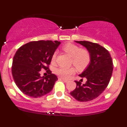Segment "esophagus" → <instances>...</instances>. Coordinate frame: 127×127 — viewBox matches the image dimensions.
I'll return each mask as SVG.
<instances>
[{
	"mask_svg": "<svg viewBox=\"0 0 127 127\" xmlns=\"http://www.w3.org/2000/svg\"><path fill=\"white\" fill-rule=\"evenodd\" d=\"M61 79L62 80H63L65 83H67V80H66L64 79H63V78H62V77H61Z\"/></svg>",
	"mask_w": 127,
	"mask_h": 127,
	"instance_id": "34e87169",
	"label": "esophagus"
}]
</instances>
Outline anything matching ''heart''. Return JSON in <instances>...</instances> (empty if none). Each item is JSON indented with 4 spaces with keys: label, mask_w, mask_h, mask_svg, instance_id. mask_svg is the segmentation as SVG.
<instances>
[{
    "label": "heart",
    "mask_w": 127,
    "mask_h": 127,
    "mask_svg": "<svg viewBox=\"0 0 127 127\" xmlns=\"http://www.w3.org/2000/svg\"><path fill=\"white\" fill-rule=\"evenodd\" d=\"M62 50L72 57V64L79 70H83L89 65L91 60V55L90 51L87 48H81L77 45L72 43H67L62 47ZM57 53H53L51 57V62L55 63ZM75 72L73 67H60L56 69L55 72L61 77L68 79L71 74Z\"/></svg>",
    "instance_id": "b5f03b06"
}]
</instances>
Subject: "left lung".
I'll list each match as a JSON object with an SVG mask.
<instances>
[{
	"label": "left lung",
	"instance_id": "obj_1",
	"mask_svg": "<svg viewBox=\"0 0 127 127\" xmlns=\"http://www.w3.org/2000/svg\"><path fill=\"white\" fill-rule=\"evenodd\" d=\"M75 41L89 50L91 60L86 70L79 74L86 78V83L81 84L80 81H74L76 88L70 94L80 102L90 101L99 96L108 86L113 70L112 58L108 50L97 43Z\"/></svg>",
	"mask_w": 127,
	"mask_h": 127
}]
</instances>
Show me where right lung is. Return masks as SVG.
Instances as JSON below:
<instances>
[{"instance_id":"1","label":"right lung","mask_w":127,"mask_h":127,"mask_svg":"<svg viewBox=\"0 0 127 127\" xmlns=\"http://www.w3.org/2000/svg\"><path fill=\"white\" fill-rule=\"evenodd\" d=\"M60 41H33L20 47L13 57L11 72L14 81L24 94L33 98L43 96L53 90L57 76L51 73L48 66ZM42 68L49 73L41 77Z\"/></svg>"}]
</instances>
